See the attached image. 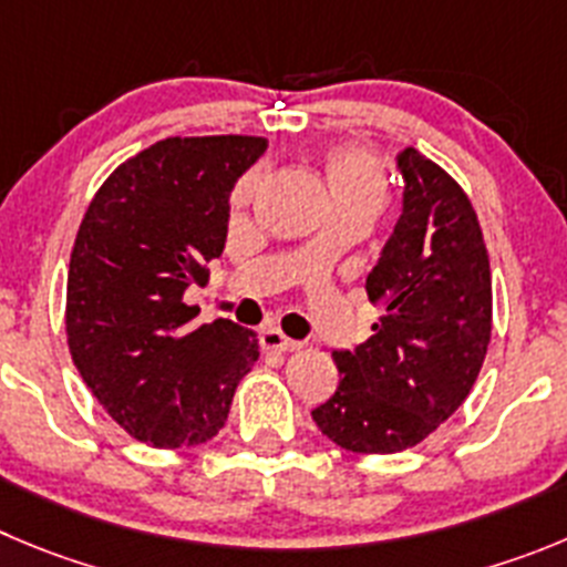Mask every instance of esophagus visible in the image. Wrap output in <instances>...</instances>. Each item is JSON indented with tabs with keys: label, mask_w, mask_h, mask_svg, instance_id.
<instances>
[{
	"label": "esophagus",
	"mask_w": 567,
	"mask_h": 567,
	"mask_svg": "<svg viewBox=\"0 0 567 567\" xmlns=\"http://www.w3.org/2000/svg\"><path fill=\"white\" fill-rule=\"evenodd\" d=\"M259 343L266 349H279V352H296V349L301 347L299 341L288 338L282 330H277V327H262V330H259Z\"/></svg>",
	"instance_id": "esophagus-1"
}]
</instances>
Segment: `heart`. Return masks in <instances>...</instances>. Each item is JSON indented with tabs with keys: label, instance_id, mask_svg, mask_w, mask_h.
I'll return each instance as SVG.
<instances>
[{
	"label": "heart",
	"instance_id": "obj_1",
	"mask_svg": "<svg viewBox=\"0 0 567 567\" xmlns=\"http://www.w3.org/2000/svg\"><path fill=\"white\" fill-rule=\"evenodd\" d=\"M327 173H330L332 195H336L338 204L343 200H367V204L380 206L385 195V178L380 171L378 158L372 156L363 147H338L327 158ZM257 176H246L235 189V204L251 195Z\"/></svg>",
	"mask_w": 567,
	"mask_h": 567
}]
</instances>
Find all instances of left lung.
I'll list each match as a JSON object with an SVG mask.
<instances>
[{
	"mask_svg": "<svg viewBox=\"0 0 567 567\" xmlns=\"http://www.w3.org/2000/svg\"><path fill=\"white\" fill-rule=\"evenodd\" d=\"M403 215L367 277L380 310L372 338L332 352L338 391L313 411L352 453H400L467 400L492 336V274L478 215L462 184L405 147Z\"/></svg>",
	"mask_w": 567,
	"mask_h": 567,
	"instance_id": "obj_1",
	"label": "left lung"
}]
</instances>
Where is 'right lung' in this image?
Returning <instances> with one entry per match:
<instances>
[{
  "label": "right lung",
  "mask_w": 567,
  "mask_h": 567,
  "mask_svg": "<svg viewBox=\"0 0 567 567\" xmlns=\"http://www.w3.org/2000/svg\"><path fill=\"white\" fill-rule=\"evenodd\" d=\"M266 136H167L94 193L66 279V343L105 414L151 447H193L224 427L259 358L251 330L193 324L184 290L224 254L229 193Z\"/></svg>",
  "instance_id": "obj_1"
}]
</instances>
